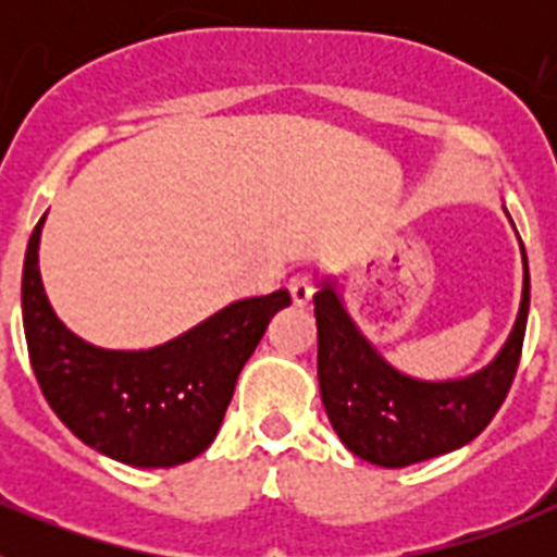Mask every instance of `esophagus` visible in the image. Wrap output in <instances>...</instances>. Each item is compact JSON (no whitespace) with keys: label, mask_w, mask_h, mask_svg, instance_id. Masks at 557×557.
Returning <instances> with one entry per match:
<instances>
[{"label":"esophagus","mask_w":557,"mask_h":557,"mask_svg":"<svg viewBox=\"0 0 557 557\" xmlns=\"http://www.w3.org/2000/svg\"><path fill=\"white\" fill-rule=\"evenodd\" d=\"M289 295H293V304H298V307H304V304H309V298H312L314 293V275L309 273V270H301V273H295L293 278H289Z\"/></svg>","instance_id":"obj_1"}]
</instances>
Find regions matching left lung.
Wrapping results in <instances>:
<instances>
[{"mask_svg": "<svg viewBox=\"0 0 557 557\" xmlns=\"http://www.w3.org/2000/svg\"><path fill=\"white\" fill-rule=\"evenodd\" d=\"M528 309L530 273L524 256L519 318L499 357L469 379L418 382L398 373L373 351L326 284L321 293H314L318 382L339 441L357 457L385 469H405L474 441L499 412L513 385Z\"/></svg>", "mask_w": 557, "mask_h": 557, "instance_id": "1", "label": "left lung"}]
</instances>
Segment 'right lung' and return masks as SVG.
<instances>
[{
    "mask_svg": "<svg viewBox=\"0 0 557 557\" xmlns=\"http://www.w3.org/2000/svg\"><path fill=\"white\" fill-rule=\"evenodd\" d=\"M44 218L29 234L22 318L44 398L83 444L141 469H170L209 449L236 376L259 346L287 289L245 298L150 351H106L55 318L38 273Z\"/></svg>",
    "mask_w": 557,
    "mask_h": 557,
    "instance_id": "1",
    "label": "right lung"
}]
</instances>
